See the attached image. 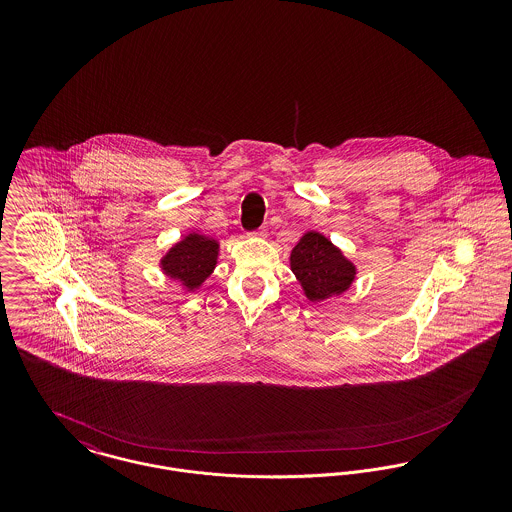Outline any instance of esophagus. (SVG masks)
Wrapping results in <instances>:
<instances>
[{"label":"esophagus","mask_w":512,"mask_h":512,"mask_svg":"<svg viewBox=\"0 0 512 512\" xmlns=\"http://www.w3.org/2000/svg\"><path fill=\"white\" fill-rule=\"evenodd\" d=\"M249 236H251V238H265V236H267V230L261 228V230H257V232H249Z\"/></svg>","instance_id":"esophagus-1"}]
</instances>
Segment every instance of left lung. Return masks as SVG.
I'll return each instance as SVG.
<instances>
[{
	"label": "left lung",
	"instance_id": "8db88e82",
	"mask_svg": "<svg viewBox=\"0 0 512 512\" xmlns=\"http://www.w3.org/2000/svg\"><path fill=\"white\" fill-rule=\"evenodd\" d=\"M293 274L311 301H322L345 292L355 280V267L340 249L318 232H307L293 247Z\"/></svg>",
	"mask_w": 512,
	"mask_h": 512
}]
</instances>
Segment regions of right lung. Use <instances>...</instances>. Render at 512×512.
I'll list each match as a JSON object with an SVG mask.
<instances>
[{
  "instance_id": "obj_1",
  "label": "right lung",
  "mask_w": 512,
  "mask_h": 512,
  "mask_svg": "<svg viewBox=\"0 0 512 512\" xmlns=\"http://www.w3.org/2000/svg\"><path fill=\"white\" fill-rule=\"evenodd\" d=\"M217 255L219 242L194 232L184 236L182 242L172 245L171 251L161 259V268L167 276L182 282V286L192 292L213 272Z\"/></svg>"
}]
</instances>
